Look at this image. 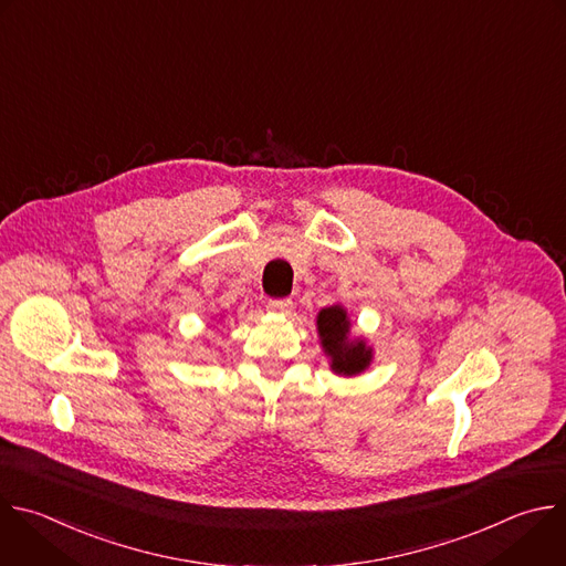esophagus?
Listing matches in <instances>:
<instances>
[{"label": "esophagus", "instance_id": "34e87169", "mask_svg": "<svg viewBox=\"0 0 566 566\" xmlns=\"http://www.w3.org/2000/svg\"><path fill=\"white\" fill-rule=\"evenodd\" d=\"M293 306V300H289V297H273V300H269V304H266V308L269 311H275V313H284V311H289Z\"/></svg>", "mask_w": 566, "mask_h": 566}]
</instances>
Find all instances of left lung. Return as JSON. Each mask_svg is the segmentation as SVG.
I'll return each mask as SVG.
<instances>
[{
    "instance_id": "8db88e82",
    "label": "left lung",
    "mask_w": 566,
    "mask_h": 566,
    "mask_svg": "<svg viewBox=\"0 0 566 566\" xmlns=\"http://www.w3.org/2000/svg\"><path fill=\"white\" fill-rule=\"evenodd\" d=\"M317 331L324 350L333 359V370L355 375L368 366L370 348H366L364 342H348V319L342 306L322 308L317 315Z\"/></svg>"
}]
</instances>
